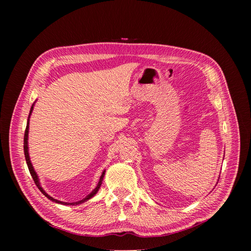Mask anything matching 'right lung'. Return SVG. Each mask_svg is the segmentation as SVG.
<instances>
[{"label":"right lung","mask_w":251,"mask_h":251,"mask_svg":"<svg viewBox=\"0 0 251 251\" xmlns=\"http://www.w3.org/2000/svg\"><path fill=\"white\" fill-rule=\"evenodd\" d=\"M32 110H33V104H32L31 109H30L29 117H30V115H31ZM29 117H28V120H27V126H26V130H25V135H24V153H25L26 162H27V165H28V169H29L30 175H31V177H32V179H33V181H34V183L36 184V186H37V187H39L40 191H41V192H42V193H43L45 196H46L49 200H51V201H53V202H55V203L64 204V205H77V204H80V203L86 202V201H88L89 199L92 198V197H94V195H95V194L98 192V189H100V185H101V183H102V179H103V177H104V173H105V171H103V172H102L101 176H100V181H98V184H97V186H96V187L93 189L92 193L89 194V195L86 197V198H83L82 200H80V201H77V202H74V203H67V202H62V201H58V200H56V199H54V198H52L51 196H49V195H48L46 192L44 191L43 187H42V186H41V184H40L39 177H37V175H36V173H35V171H34V169H33V166H32V164H31V161H30V158H29V153H28V131H29Z\"/></svg>","instance_id":"1"}]
</instances>
